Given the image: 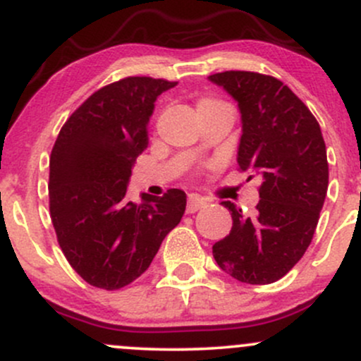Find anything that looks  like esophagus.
Here are the masks:
<instances>
[{"instance_id": "esophagus-1", "label": "esophagus", "mask_w": 361, "mask_h": 361, "mask_svg": "<svg viewBox=\"0 0 361 361\" xmlns=\"http://www.w3.org/2000/svg\"><path fill=\"white\" fill-rule=\"evenodd\" d=\"M207 204H209V202H207L205 198L198 197V195H190V197H188V205H186V210H188L190 214H193V212H197V210L204 209V207H207Z\"/></svg>"}]
</instances>
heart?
<instances>
[{
	"label": "heart",
	"mask_w": 361,
	"mask_h": 361,
	"mask_svg": "<svg viewBox=\"0 0 361 361\" xmlns=\"http://www.w3.org/2000/svg\"><path fill=\"white\" fill-rule=\"evenodd\" d=\"M210 105H219V103L217 102H212V100H204V102H200L198 109H202V106H210Z\"/></svg>",
	"instance_id": "heart-1"
}]
</instances>
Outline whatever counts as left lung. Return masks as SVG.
Here are the masks:
<instances>
[{"label": "left lung", "mask_w": 361, "mask_h": 361, "mask_svg": "<svg viewBox=\"0 0 361 361\" xmlns=\"http://www.w3.org/2000/svg\"><path fill=\"white\" fill-rule=\"evenodd\" d=\"M209 81L238 103L243 126L239 169L261 178L259 202L251 215L233 202H222L233 227L214 244V258L243 283H273L307 251L324 205L329 168L321 127L276 78L226 71Z\"/></svg>", "instance_id": "1"}]
</instances>
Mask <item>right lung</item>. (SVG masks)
Segmentation results:
<instances>
[{"instance_id":"add662e5","label":"right lung","mask_w":361,"mask_h":361,"mask_svg":"<svg viewBox=\"0 0 361 361\" xmlns=\"http://www.w3.org/2000/svg\"><path fill=\"white\" fill-rule=\"evenodd\" d=\"M178 82L126 78L94 91L61 128L49 161L57 241L82 280L117 290L139 279L185 214L186 195L127 200L135 159L161 93Z\"/></svg>"}]
</instances>
